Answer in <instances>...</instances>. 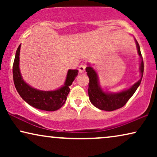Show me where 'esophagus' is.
Masks as SVG:
<instances>
[{
  "mask_svg": "<svg viewBox=\"0 0 157 157\" xmlns=\"http://www.w3.org/2000/svg\"><path fill=\"white\" fill-rule=\"evenodd\" d=\"M86 64L85 63H81L80 66H79V67H78V71H79V73H80V74H83V72L85 71V69H86Z\"/></svg>",
  "mask_w": 157,
  "mask_h": 157,
  "instance_id": "obj_1",
  "label": "esophagus"
}]
</instances>
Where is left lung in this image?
<instances>
[{
  "label": "left lung",
  "mask_w": 157,
  "mask_h": 157,
  "mask_svg": "<svg viewBox=\"0 0 157 157\" xmlns=\"http://www.w3.org/2000/svg\"><path fill=\"white\" fill-rule=\"evenodd\" d=\"M135 41H136L138 53L141 58V78L129 89L118 93H109L104 91L99 85L98 77L96 71L90 66V64L86 68V71L87 72V75L89 78V89H88L89 99L91 104L96 108L107 111H114L116 109L121 108L126 104V102L132 97L133 94L136 91L137 88L140 85L144 74V61L139 45L136 40H135Z\"/></svg>",
  "instance_id": "1"
}]
</instances>
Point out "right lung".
<instances>
[{"instance_id": "add662e5", "label": "right lung", "mask_w": 157, "mask_h": 157, "mask_svg": "<svg viewBox=\"0 0 157 157\" xmlns=\"http://www.w3.org/2000/svg\"><path fill=\"white\" fill-rule=\"evenodd\" d=\"M21 45L17 48L13 66V76L15 87L21 98L34 108L47 111H53L59 109L65 104L69 86L78 75V71L69 69L63 86L55 91H40L31 87L26 83L21 76L19 68V56Z\"/></svg>"}]
</instances>
